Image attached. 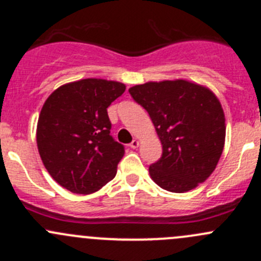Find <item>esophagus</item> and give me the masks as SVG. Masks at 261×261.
Listing matches in <instances>:
<instances>
[{"mask_svg": "<svg viewBox=\"0 0 261 261\" xmlns=\"http://www.w3.org/2000/svg\"><path fill=\"white\" fill-rule=\"evenodd\" d=\"M129 146H130V148H137L138 146H140V141H138V140H133L132 142L129 143Z\"/></svg>", "mask_w": 261, "mask_h": 261, "instance_id": "obj_1", "label": "esophagus"}]
</instances>
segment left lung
Instances as JSON below:
<instances>
[{
  "label": "left lung",
  "instance_id": "8db88e82",
  "mask_svg": "<svg viewBox=\"0 0 261 261\" xmlns=\"http://www.w3.org/2000/svg\"><path fill=\"white\" fill-rule=\"evenodd\" d=\"M129 93L148 113L163 146L161 158L148 168L153 182L175 193L205 182L225 141L224 111L214 92L175 79L137 84Z\"/></svg>",
  "mask_w": 261,
  "mask_h": 261
}]
</instances>
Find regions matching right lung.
Listing matches in <instances>:
<instances>
[{
	"label": "right lung",
	"instance_id": "right-lung-1",
	"mask_svg": "<svg viewBox=\"0 0 261 261\" xmlns=\"http://www.w3.org/2000/svg\"><path fill=\"white\" fill-rule=\"evenodd\" d=\"M124 91L120 82L87 78L59 87L44 101L37 146L61 187L89 195L115 177L124 146L110 136L108 108Z\"/></svg>",
	"mask_w": 261,
	"mask_h": 261
}]
</instances>
